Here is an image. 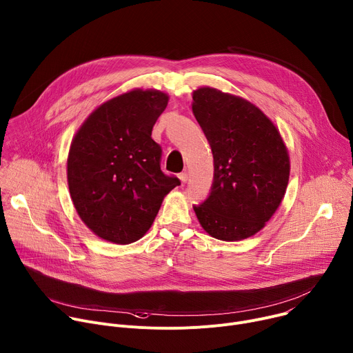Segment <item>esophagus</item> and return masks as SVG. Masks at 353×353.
<instances>
[{"mask_svg":"<svg viewBox=\"0 0 353 353\" xmlns=\"http://www.w3.org/2000/svg\"><path fill=\"white\" fill-rule=\"evenodd\" d=\"M178 178H179V181H181L182 185H185V183L188 182V174H186V172H181V174L178 175Z\"/></svg>","mask_w":353,"mask_h":353,"instance_id":"1","label":"esophagus"}]
</instances>
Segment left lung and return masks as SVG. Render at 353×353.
Returning <instances> with one entry per match:
<instances>
[{
    "label": "left lung",
    "instance_id": "left-lung-1",
    "mask_svg": "<svg viewBox=\"0 0 353 353\" xmlns=\"http://www.w3.org/2000/svg\"><path fill=\"white\" fill-rule=\"evenodd\" d=\"M192 98L214 160L212 192L193 210L209 236L245 240L265 227L285 198L290 175L286 144L269 117L241 97L201 87Z\"/></svg>",
    "mask_w": 353,
    "mask_h": 353
}]
</instances>
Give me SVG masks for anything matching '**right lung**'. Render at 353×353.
<instances>
[{
	"label": "right lung",
	"mask_w": 353,
	"mask_h": 353,
	"mask_svg": "<svg viewBox=\"0 0 353 353\" xmlns=\"http://www.w3.org/2000/svg\"><path fill=\"white\" fill-rule=\"evenodd\" d=\"M170 97L132 90L99 105L77 130L68 151L67 182L84 224L113 244L140 240L167 194L181 181L161 171L152 126Z\"/></svg>",
	"instance_id": "1"
}]
</instances>
